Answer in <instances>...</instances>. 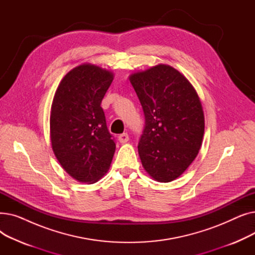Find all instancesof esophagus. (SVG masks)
I'll return each instance as SVG.
<instances>
[{
  "label": "esophagus",
  "mask_w": 255,
  "mask_h": 255,
  "mask_svg": "<svg viewBox=\"0 0 255 255\" xmlns=\"http://www.w3.org/2000/svg\"><path fill=\"white\" fill-rule=\"evenodd\" d=\"M128 140H129L128 133H122V134L119 135V141H120L121 143H125V142H127Z\"/></svg>",
  "instance_id": "34e87169"
}]
</instances>
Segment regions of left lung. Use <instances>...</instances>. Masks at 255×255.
I'll use <instances>...</instances> for the list:
<instances>
[{"label": "left lung", "mask_w": 255, "mask_h": 255, "mask_svg": "<svg viewBox=\"0 0 255 255\" xmlns=\"http://www.w3.org/2000/svg\"><path fill=\"white\" fill-rule=\"evenodd\" d=\"M144 115L138 141L143 168L158 182H171L188 168L202 145L205 118L192 85L168 65L130 75Z\"/></svg>", "instance_id": "obj_1"}]
</instances>
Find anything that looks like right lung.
<instances>
[{
	"label": "right lung",
	"instance_id": "1",
	"mask_svg": "<svg viewBox=\"0 0 255 255\" xmlns=\"http://www.w3.org/2000/svg\"><path fill=\"white\" fill-rule=\"evenodd\" d=\"M114 74L91 64L67 73L53 97L50 138L62 167L75 180L95 183L110 168L115 138L106 126L101 101Z\"/></svg>",
	"mask_w": 255,
	"mask_h": 255
}]
</instances>
